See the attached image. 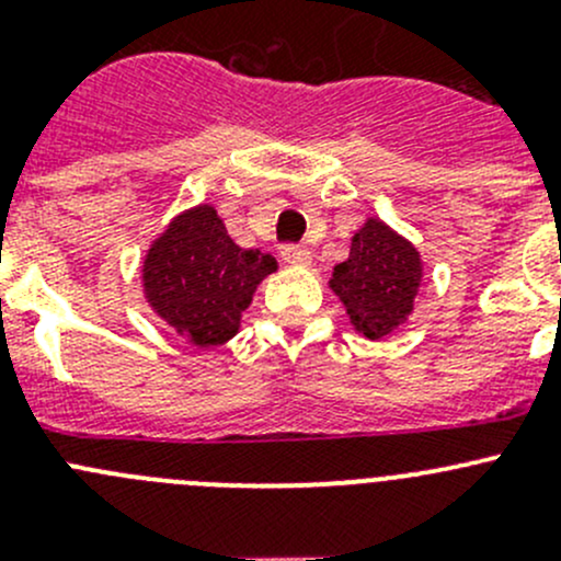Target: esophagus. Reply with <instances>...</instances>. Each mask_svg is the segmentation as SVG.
Returning a JSON list of instances; mask_svg holds the SVG:
<instances>
[{
  "label": "esophagus",
  "mask_w": 561,
  "mask_h": 561,
  "mask_svg": "<svg viewBox=\"0 0 561 561\" xmlns=\"http://www.w3.org/2000/svg\"><path fill=\"white\" fill-rule=\"evenodd\" d=\"M282 260H285L287 265H296V268H307V265H312V254H309V249L304 247H285L282 249Z\"/></svg>",
  "instance_id": "obj_1"
}]
</instances>
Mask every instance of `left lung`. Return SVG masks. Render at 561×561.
<instances>
[{"label": "left lung", "mask_w": 561, "mask_h": 561, "mask_svg": "<svg viewBox=\"0 0 561 561\" xmlns=\"http://www.w3.org/2000/svg\"><path fill=\"white\" fill-rule=\"evenodd\" d=\"M421 282L417 247L380 217H369L350 239V257L333 265L328 287L342 301L353 331L380 342L410 320Z\"/></svg>", "instance_id": "left-lung-1"}]
</instances>
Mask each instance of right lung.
<instances>
[{"label": "right lung", "instance_id": "obj_1", "mask_svg": "<svg viewBox=\"0 0 561 561\" xmlns=\"http://www.w3.org/2000/svg\"><path fill=\"white\" fill-rule=\"evenodd\" d=\"M279 268L271 254L241 249L211 203L175 214L146 249L140 285L149 309L195 347L241 331L254 290Z\"/></svg>", "mask_w": 561, "mask_h": 561}]
</instances>
